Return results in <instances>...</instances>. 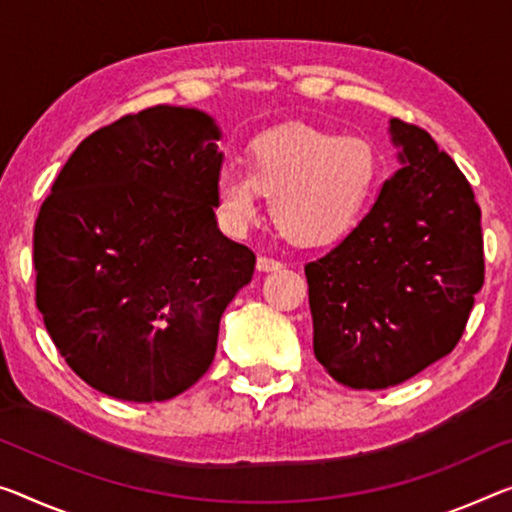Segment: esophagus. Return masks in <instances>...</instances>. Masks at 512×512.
Returning <instances> with one entry per match:
<instances>
[{
    "instance_id": "esophagus-1",
    "label": "esophagus",
    "mask_w": 512,
    "mask_h": 512,
    "mask_svg": "<svg viewBox=\"0 0 512 512\" xmlns=\"http://www.w3.org/2000/svg\"><path fill=\"white\" fill-rule=\"evenodd\" d=\"M283 263L277 261V258H267V256H258L256 258V270L258 272H277L281 270Z\"/></svg>"
}]
</instances>
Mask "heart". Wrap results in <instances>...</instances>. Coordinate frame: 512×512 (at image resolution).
I'll return each instance as SVG.
<instances>
[{"label":"heart","mask_w":512,"mask_h":512,"mask_svg":"<svg viewBox=\"0 0 512 512\" xmlns=\"http://www.w3.org/2000/svg\"><path fill=\"white\" fill-rule=\"evenodd\" d=\"M377 157L359 137H336L306 125H281L247 146V169L226 162L215 176V206L229 233L242 235L270 196L274 224L300 245H325L364 215Z\"/></svg>","instance_id":"obj_1"}]
</instances>
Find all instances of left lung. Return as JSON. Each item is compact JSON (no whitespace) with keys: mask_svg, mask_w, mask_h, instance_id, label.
I'll return each mask as SVG.
<instances>
[{"mask_svg":"<svg viewBox=\"0 0 512 512\" xmlns=\"http://www.w3.org/2000/svg\"><path fill=\"white\" fill-rule=\"evenodd\" d=\"M400 169L368 215L306 263L313 352L350 389L410 380L458 345L483 286L481 208L426 130L389 121Z\"/></svg>","mask_w":512,"mask_h":512,"instance_id":"8db88e82","label":"left lung"}]
</instances>
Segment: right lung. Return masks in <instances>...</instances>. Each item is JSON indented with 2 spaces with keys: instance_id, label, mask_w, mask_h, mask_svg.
<instances>
[{
  "instance_id": "add662e5",
  "label": "right lung",
  "mask_w": 512,
  "mask_h": 512,
  "mask_svg": "<svg viewBox=\"0 0 512 512\" xmlns=\"http://www.w3.org/2000/svg\"><path fill=\"white\" fill-rule=\"evenodd\" d=\"M222 130L155 105L86 137L34 226L36 306L66 364L107 396L169 400L208 371L256 256L219 231Z\"/></svg>"
}]
</instances>
